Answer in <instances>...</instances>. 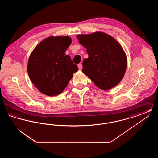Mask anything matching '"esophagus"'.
Listing matches in <instances>:
<instances>
[{
  "mask_svg": "<svg viewBox=\"0 0 158 158\" xmlns=\"http://www.w3.org/2000/svg\"><path fill=\"white\" fill-rule=\"evenodd\" d=\"M78 68H79V69H80V70H81V69H82V64L81 63H80V64H78Z\"/></svg>",
  "mask_w": 158,
  "mask_h": 158,
  "instance_id": "34e87169",
  "label": "esophagus"
}]
</instances>
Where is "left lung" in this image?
<instances>
[{
    "instance_id": "8db88e82",
    "label": "left lung",
    "mask_w": 158,
    "mask_h": 158,
    "mask_svg": "<svg viewBox=\"0 0 158 158\" xmlns=\"http://www.w3.org/2000/svg\"><path fill=\"white\" fill-rule=\"evenodd\" d=\"M77 38L89 56L83 61V73L102 90L117 85L127 68L126 55L120 44L102 32L78 35Z\"/></svg>"
}]
</instances>
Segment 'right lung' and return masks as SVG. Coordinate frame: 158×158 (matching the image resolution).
I'll use <instances>...</instances> for the list:
<instances>
[{
	"mask_svg": "<svg viewBox=\"0 0 158 158\" xmlns=\"http://www.w3.org/2000/svg\"><path fill=\"white\" fill-rule=\"evenodd\" d=\"M72 43L66 37H50L38 44L31 54L27 70L31 81L48 96L61 94L78 70L65 52Z\"/></svg>",
	"mask_w": 158,
	"mask_h": 158,
	"instance_id": "1",
	"label": "right lung"
}]
</instances>
